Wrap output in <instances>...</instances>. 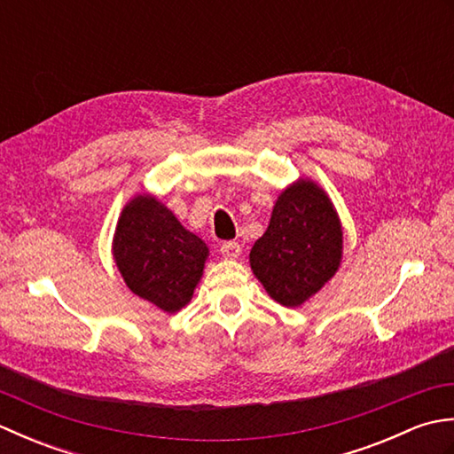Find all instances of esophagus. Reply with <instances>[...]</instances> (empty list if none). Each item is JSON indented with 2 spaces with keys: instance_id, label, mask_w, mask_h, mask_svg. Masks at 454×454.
Instances as JSON below:
<instances>
[{
  "instance_id": "esophagus-1",
  "label": "esophagus",
  "mask_w": 454,
  "mask_h": 454,
  "mask_svg": "<svg viewBox=\"0 0 454 454\" xmlns=\"http://www.w3.org/2000/svg\"><path fill=\"white\" fill-rule=\"evenodd\" d=\"M220 254L226 259H238L239 254H242V247H239L238 242H224L220 246Z\"/></svg>"
}]
</instances>
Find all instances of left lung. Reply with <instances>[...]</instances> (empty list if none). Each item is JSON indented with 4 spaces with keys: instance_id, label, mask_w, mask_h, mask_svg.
Wrapping results in <instances>:
<instances>
[{
    "instance_id": "left-lung-1",
    "label": "left lung",
    "mask_w": 454,
    "mask_h": 454,
    "mask_svg": "<svg viewBox=\"0 0 454 454\" xmlns=\"http://www.w3.org/2000/svg\"><path fill=\"white\" fill-rule=\"evenodd\" d=\"M341 247L343 232L332 200L316 183L301 179L277 199L249 263L273 301L294 308L335 275Z\"/></svg>"
}]
</instances>
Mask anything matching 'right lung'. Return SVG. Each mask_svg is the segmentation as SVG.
<instances>
[{
	"mask_svg": "<svg viewBox=\"0 0 454 454\" xmlns=\"http://www.w3.org/2000/svg\"><path fill=\"white\" fill-rule=\"evenodd\" d=\"M113 255L130 291L171 314L191 301L208 247L161 202L140 195L122 210Z\"/></svg>",
	"mask_w": 454,
	"mask_h": 454,
	"instance_id": "1",
	"label": "right lung"
}]
</instances>
